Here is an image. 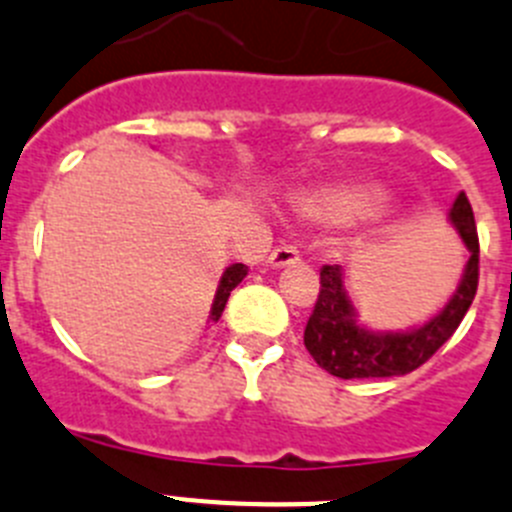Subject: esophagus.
I'll use <instances>...</instances> for the list:
<instances>
[{
	"mask_svg": "<svg viewBox=\"0 0 512 512\" xmlns=\"http://www.w3.org/2000/svg\"><path fill=\"white\" fill-rule=\"evenodd\" d=\"M270 265L273 267H285V265H296L298 260H301V252H298V247L293 245H278L273 252H270Z\"/></svg>",
	"mask_w": 512,
	"mask_h": 512,
	"instance_id": "esophagus-1",
	"label": "esophagus"
}]
</instances>
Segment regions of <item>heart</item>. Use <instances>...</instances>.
<instances>
[{
    "instance_id": "obj_1",
    "label": "heart",
    "mask_w": 512,
    "mask_h": 512,
    "mask_svg": "<svg viewBox=\"0 0 512 512\" xmlns=\"http://www.w3.org/2000/svg\"><path fill=\"white\" fill-rule=\"evenodd\" d=\"M380 199L372 188H324L306 196L301 211L319 222H352L372 214Z\"/></svg>"
}]
</instances>
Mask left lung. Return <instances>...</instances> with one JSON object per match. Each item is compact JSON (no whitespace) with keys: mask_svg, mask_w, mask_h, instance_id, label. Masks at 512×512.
Masks as SVG:
<instances>
[{"mask_svg":"<svg viewBox=\"0 0 512 512\" xmlns=\"http://www.w3.org/2000/svg\"><path fill=\"white\" fill-rule=\"evenodd\" d=\"M449 216L469 250L462 283L439 316L413 331L375 334V331L362 329L354 319V308L349 303L347 288H344L342 267H321L319 298H316V306H313L306 331H303V344L316 359V365L342 380L393 377L418 370L423 362H428L439 352L441 344L462 324L464 313L469 311L474 293H477V283H480V237H477L472 206L464 193L457 196Z\"/></svg>","mask_w":512,"mask_h":512,"instance_id":"left-lung-1","label":"left lung"}]
</instances>
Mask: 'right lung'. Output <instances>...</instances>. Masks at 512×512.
Masks as SVG:
<instances>
[{
	"mask_svg": "<svg viewBox=\"0 0 512 512\" xmlns=\"http://www.w3.org/2000/svg\"><path fill=\"white\" fill-rule=\"evenodd\" d=\"M245 275H247V265H242V262H234V265H229L227 270H224L222 283H219V290H216L214 306H211V319L219 321V316H222L224 306H227V301H229V293H232V290L242 283V278H245Z\"/></svg>",
	"mask_w": 512,
	"mask_h": 512,
	"instance_id": "right-lung-1",
	"label": "right lung"
}]
</instances>
